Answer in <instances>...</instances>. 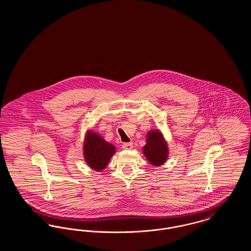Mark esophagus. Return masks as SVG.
<instances>
[{
    "label": "esophagus",
    "instance_id": "1",
    "mask_svg": "<svg viewBox=\"0 0 251 251\" xmlns=\"http://www.w3.org/2000/svg\"><path fill=\"white\" fill-rule=\"evenodd\" d=\"M122 149L123 150H131L132 149V143L129 142V143H123L122 145Z\"/></svg>",
    "mask_w": 251,
    "mask_h": 251
}]
</instances>
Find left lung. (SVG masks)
Masks as SVG:
<instances>
[{
    "label": "left lung",
    "mask_w": 251,
    "mask_h": 251,
    "mask_svg": "<svg viewBox=\"0 0 251 251\" xmlns=\"http://www.w3.org/2000/svg\"><path fill=\"white\" fill-rule=\"evenodd\" d=\"M143 152L149 162L153 166H161L167 161V144L158 130L151 131L147 134V144L143 148Z\"/></svg>",
    "instance_id": "8db88e82"
}]
</instances>
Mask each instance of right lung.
Wrapping results in <instances>:
<instances>
[{"label": "right lung", "mask_w": 251, "mask_h": 251, "mask_svg": "<svg viewBox=\"0 0 251 251\" xmlns=\"http://www.w3.org/2000/svg\"><path fill=\"white\" fill-rule=\"evenodd\" d=\"M116 148L106 142L94 131H88L84 145V156L88 166L97 171H101L107 166Z\"/></svg>", "instance_id": "1"}]
</instances>
